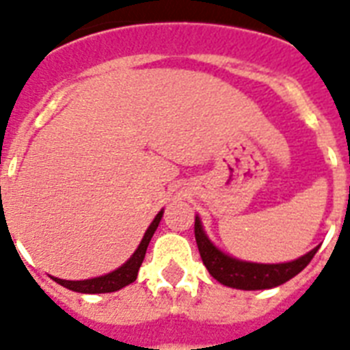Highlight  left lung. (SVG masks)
Listing matches in <instances>:
<instances>
[{"label": "left lung", "mask_w": 350, "mask_h": 350, "mask_svg": "<svg viewBox=\"0 0 350 350\" xmlns=\"http://www.w3.org/2000/svg\"><path fill=\"white\" fill-rule=\"evenodd\" d=\"M194 236H196L198 250L202 256L203 265L207 267L211 276L224 283L227 287L241 288V291H260V288H272L288 282L291 278L304 271L309 265L310 260L314 258L316 249L307 252L298 260L288 261V263H272V265H263V263H249V261H239L236 258L224 254L211 243V239L205 236L202 229V221L196 218L194 221Z\"/></svg>", "instance_id": "obj_1"}]
</instances>
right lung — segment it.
Returning a JSON list of instances; mask_svg holds the SVG:
<instances>
[{"label": "right lung", "mask_w": 350, "mask_h": 350, "mask_svg": "<svg viewBox=\"0 0 350 350\" xmlns=\"http://www.w3.org/2000/svg\"><path fill=\"white\" fill-rule=\"evenodd\" d=\"M161 216H163V211H159L158 216L154 218V221L147 229L145 236H143L139 247H137L136 252L131 256V260L126 261L125 265H121L118 271L111 272V274H105V276L92 278V280H83V282H68V280H57V278H54V282H57L59 285H63V287L70 288L74 293L83 294L114 293V291H120V288L126 287L129 283H132L136 280L137 271H139V267H142L143 263V258H145V252H147L148 241H150L152 234L158 229Z\"/></svg>", "instance_id": "right-lung-1"}]
</instances>
